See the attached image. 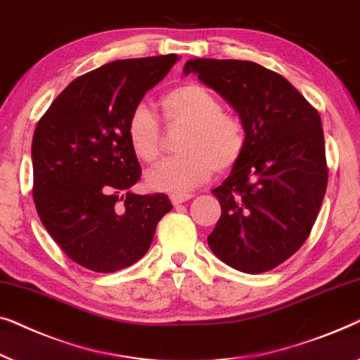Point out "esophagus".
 <instances>
[{"instance_id":"esophagus-1","label":"esophagus","mask_w":360,"mask_h":360,"mask_svg":"<svg viewBox=\"0 0 360 360\" xmlns=\"http://www.w3.org/2000/svg\"><path fill=\"white\" fill-rule=\"evenodd\" d=\"M189 199H192L191 194H186V195H171V202H173V205H179V204H184Z\"/></svg>"}]
</instances>
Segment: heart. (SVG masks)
<instances>
[{"instance_id":"1","label":"heart","mask_w":360,"mask_h":360,"mask_svg":"<svg viewBox=\"0 0 360 360\" xmlns=\"http://www.w3.org/2000/svg\"><path fill=\"white\" fill-rule=\"evenodd\" d=\"M166 125L186 127L179 141L182 155L166 160L146 174L151 191L182 195L204 184L214 171L231 169L246 148L245 125L224 112L217 96L194 81L182 83L160 99ZM131 153L143 163H155L161 153V129L148 109L135 108L125 122Z\"/></svg>"}]
</instances>
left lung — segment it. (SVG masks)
I'll list each match as a JSON object with an SVG mask.
<instances>
[{"instance_id":"obj_1","label":"left lung","mask_w":360,"mask_h":360,"mask_svg":"<svg viewBox=\"0 0 360 360\" xmlns=\"http://www.w3.org/2000/svg\"><path fill=\"white\" fill-rule=\"evenodd\" d=\"M195 73L240 115L246 148L212 191L221 215L209 246L236 271L261 274L300 250L328 184L318 110L279 73L246 60L194 58Z\"/></svg>"}]
</instances>
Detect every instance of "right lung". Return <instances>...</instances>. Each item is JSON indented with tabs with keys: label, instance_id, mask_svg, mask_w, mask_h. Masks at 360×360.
Returning <instances> with one entry per match:
<instances>
[{
	"label": "right lung",
	"instance_id": "right-lung-1",
	"mask_svg": "<svg viewBox=\"0 0 360 360\" xmlns=\"http://www.w3.org/2000/svg\"><path fill=\"white\" fill-rule=\"evenodd\" d=\"M179 57L115 60L73 79L39 120L32 139L34 204L65 255L94 272L145 256L173 209L166 194L140 195V163L125 122Z\"/></svg>",
	"mask_w": 360,
	"mask_h": 360
}]
</instances>
